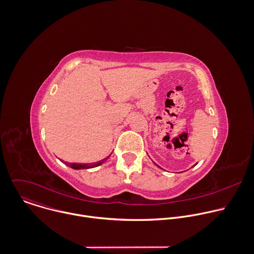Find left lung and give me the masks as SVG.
Here are the masks:
<instances>
[{
  "label": "left lung",
  "mask_w": 254,
  "mask_h": 254,
  "mask_svg": "<svg viewBox=\"0 0 254 254\" xmlns=\"http://www.w3.org/2000/svg\"><path fill=\"white\" fill-rule=\"evenodd\" d=\"M157 166H158V165H157Z\"/></svg>",
  "instance_id": "obj_1"
}]
</instances>
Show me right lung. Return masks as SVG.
Returning <instances> with one entry per match:
<instances>
[{
  "mask_svg": "<svg viewBox=\"0 0 254 254\" xmlns=\"http://www.w3.org/2000/svg\"><path fill=\"white\" fill-rule=\"evenodd\" d=\"M109 156H110V155H109ZM109 156L106 157L105 159L99 161V162L90 163V164H88V163H83V164H82V163H68V162H64V163H65L67 166H69V167H71V168H73V169H76V170H78V169H88V168H94V167H97V166L103 164V163L109 158ZM62 162H63V161H62Z\"/></svg>",
  "mask_w": 254,
  "mask_h": 254,
  "instance_id": "obj_1",
  "label": "right lung"
}]
</instances>
